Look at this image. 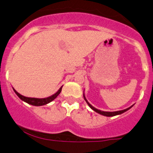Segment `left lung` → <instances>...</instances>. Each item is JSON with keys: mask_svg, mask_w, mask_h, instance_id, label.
<instances>
[{"mask_svg": "<svg viewBox=\"0 0 153 153\" xmlns=\"http://www.w3.org/2000/svg\"><path fill=\"white\" fill-rule=\"evenodd\" d=\"M83 98H84L85 101H86V103L88 104V105H89V107L91 108L92 109L93 111H94L97 112V113L100 114H101V115H102V116H105V117H114V116L120 115V114H123L124 112L127 111H128V110H129L130 108H131L133 107V105H131V107L128 108L124 109V110H121V111H100V110H99V109L96 108H94V106L91 105V104H90L89 102H88V100H86V97H85L84 92H83Z\"/></svg>", "mask_w": 153, "mask_h": 153, "instance_id": "1", "label": "left lung"}]
</instances>
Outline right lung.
Returning <instances> with one entry per match:
<instances>
[{
    "label": "right lung",
    "instance_id": "1",
    "mask_svg": "<svg viewBox=\"0 0 153 153\" xmlns=\"http://www.w3.org/2000/svg\"><path fill=\"white\" fill-rule=\"evenodd\" d=\"M62 86H61L60 89L58 90L55 94H53V95L45 98H34V97H25V96L22 95V94H20V93L17 92L14 88H13V90H14V91L15 92V94L18 96L19 98L21 99L22 101H24V102H27V103L30 104V105H32L41 106V105H46V104L52 102L54 99H56V98L57 97V96L59 95V94L61 93V91H62Z\"/></svg>",
    "mask_w": 153,
    "mask_h": 153
}]
</instances>
